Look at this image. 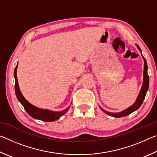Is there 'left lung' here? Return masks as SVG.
<instances>
[{
	"mask_svg": "<svg viewBox=\"0 0 157 157\" xmlns=\"http://www.w3.org/2000/svg\"><path fill=\"white\" fill-rule=\"evenodd\" d=\"M136 46L138 48V49L140 50V52H141V50H140V47L138 46L137 44ZM143 56V55H142ZM143 60H144V71H143V85L141 87V89H140V93L138 97L136 98V102H135L134 104H133L131 107H128L126 109H124L123 111H121V112L118 113H111L109 112V111H107L103 109L100 107L101 109H102L104 112L107 114V115L112 116V117H115V118H121V117H124L129 115L130 113H132V112H134V111L137 110L140 106H141L142 103L143 102V100L145 99V95L147 94V91L148 90V87H149V76L147 74V62H146V59H145V57L143 56Z\"/></svg>",
	"mask_w": 157,
	"mask_h": 157,
	"instance_id": "left-lung-1",
	"label": "left lung"
}]
</instances>
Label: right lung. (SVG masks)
Here are the masks:
<instances>
[{"label": "right lung", "instance_id": "1", "mask_svg": "<svg viewBox=\"0 0 157 157\" xmlns=\"http://www.w3.org/2000/svg\"><path fill=\"white\" fill-rule=\"evenodd\" d=\"M18 63L17 66L14 68V79H15V93L16 95L18 100L19 101L20 103L23 105L24 107L25 110L26 111L29 115L31 117H33L34 119H37V120H40L42 121L46 122H52L55 121L57 119H59L61 116L67 112V111L70 108V106L67 107L66 109L61 111H52L48 109H39L38 107H35V106L33 105L26 100L25 98L23 97V95L21 94V92L19 89V86H18V80H17V69Z\"/></svg>", "mask_w": 157, "mask_h": 157}]
</instances>
